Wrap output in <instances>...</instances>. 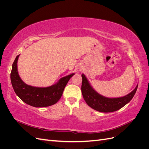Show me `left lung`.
<instances>
[{"mask_svg":"<svg viewBox=\"0 0 149 149\" xmlns=\"http://www.w3.org/2000/svg\"><path fill=\"white\" fill-rule=\"evenodd\" d=\"M82 76L81 92L84 101L93 109L102 112L116 111L130 101L136 93L138 85L133 91L124 97L108 98L98 94L90 85L84 74Z\"/></svg>","mask_w":149,"mask_h":149,"instance_id":"8db88e82","label":"left lung"}]
</instances>
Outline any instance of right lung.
I'll use <instances>...</instances> for the list:
<instances>
[{
    "instance_id": "obj_1",
    "label": "right lung",
    "mask_w": 149,
    "mask_h": 149,
    "mask_svg": "<svg viewBox=\"0 0 149 149\" xmlns=\"http://www.w3.org/2000/svg\"><path fill=\"white\" fill-rule=\"evenodd\" d=\"M17 55L12 64L10 79L17 95L26 104L35 107H47L55 104L61 98L70 79L74 73L61 78L56 84L47 88H37L25 84L21 79L17 71Z\"/></svg>"
}]
</instances>
